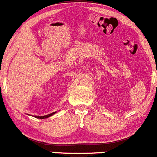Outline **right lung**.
Masks as SVG:
<instances>
[{
  "label": "right lung",
  "instance_id": "add662e5",
  "mask_svg": "<svg viewBox=\"0 0 157 157\" xmlns=\"http://www.w3.org/2000/svg\"><path fill=\"white\" fill-rule=\"evenodd\" d=\"M56 113V112H54V113H50V114H48V115H45V116H37V117H37V118H40V119H44V118H47V117H50V116H52V115H53L54 114V113Z\"/></svg>",
  "mask_w": 157,
  "mask_h": 157
}]
</instances>
